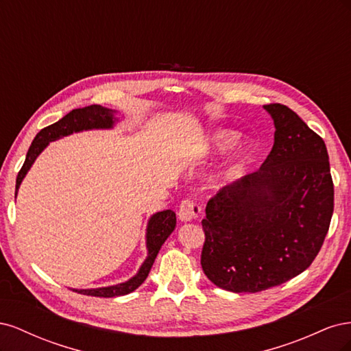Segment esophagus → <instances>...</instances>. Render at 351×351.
I'll list each match as a JSON object with an SVG mask.
<instances>
[{
  "instance_id": "esophagus-1",
  "label": "esophagus",
  "mask_w": 351,
  "mask_h": 351,
  "mask_svg": "<svg viewBox=\"0 0 351 351\" xmlns=\"http://www.w3.org/2000/svg\"><path fill=\"white\" fill-rule=\"evenodd\" d=\"M202 214V208L199 204H196L192 199H186L182 202V205L178 208V219L183 222L195 221Z\"/></svg>"
}]
</instances>
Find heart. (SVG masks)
<instances>
[{
  "mask_svg": "<svg viewBox=\"0 0 351 351\" xmlns=\"http://www.w3.org/2000/svg\"><path fill=\"white\" fill-rule=\"evenodd\" d=\"M232 137H234V136H232V133L221 132V133H217L214 136V143L218 145V146H226L232 141Z\"/></svg>",
  "mask_w": 351,
  "mask_h": 351,
  "instance_id": "1",
  "label": "heart"
}]
</instances>
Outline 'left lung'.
Returning <instances> with one entry per match:
<instances>
[{
  "label": "left lung",
  "instance_id": "1",
  "mask_svg": "<svg viewBox=\"0 0 351 351\" xmlns=\"http://www.w3.org/2000/svg\"><path fill=\"white\" fill-rule=\"evenodd\" d=\"M263 108L275 125L272 151L258 171L210 197L202 219V269L232 293L268 290L309 268L334 212L322 137L285 105Z\"/></svg>",
  "mask_w": 351,
  "mask_h": 351
}]
</instances>
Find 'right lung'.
<instances>
[{"label": "right lung", "mask_w": 351, "mask_h": 351, "mask_svg": "<svg viewBox=\"0 0 351 351\" xmlns=\"http://www.w3.org/2000/svg\"><path fill=\"white\" fill-rule=\"evenodd\" d=\"M114 123H115V119H114L112 110L104 108L101 105H89V107L70 111L57 123L45 127V129H42L36 134L34 142H32L25 159V164L17 174L16 196H17L20 183L23 182V178L27 174L32 164L35 162L38 155L45 149L49 142H54L60 139V137H64L82 130L112 129ZM174 228H176V214L171 209L156 212V214L151 217L149 222H147V230H146L147 258L142 263L139 272H137L133 278L117 285L101 287V289H88V290L73 289V291H77L80 294H86V295H95V297H117V295H124L134 291L137 287L147 278V274H149L152 268L159 249H161L164 241L174 231Z\"/></svg>", "instance_id": "add662e5"}]
</instances>
